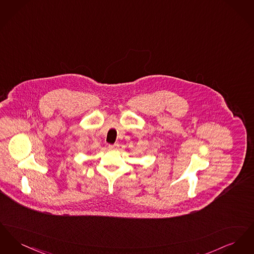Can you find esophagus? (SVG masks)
Segmentation results:
<instances>
[{
  "instance_id": "1",
  "label": "esophagus",
  "mask_w": 254,
  "mask_h": 254,
  "mask_svg": "<svg viewBox=\"0 0 254 254\" xmlns=\"http://www.w3.org/2000/svg\"><path fill=\"white\" fill-rule=\"evenodd\" d=\"M119 145L118 144H114V145H109V149H116Z\"/></svg>"
}]
</instances>
